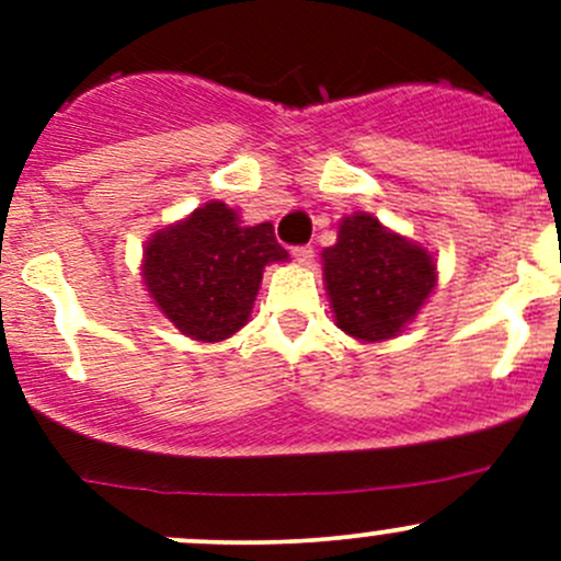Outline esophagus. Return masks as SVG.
<instances>
[{
	"label": "esophagus",
	"mask_w": 561,
	"mask_h": 561,
	"mask_svg": "<svg viewBox=\"0 0 561 561\" xmlns=\"http://www.w3.org/2000/svg\"><path fill=\"white\" fill-rule=\"evenodd\" d=\"M293 257H296L301 265H312L314 263V249L312 247H296V249H293Z\"/></svg>",
	"instance_id": "1"
}]
</instances>
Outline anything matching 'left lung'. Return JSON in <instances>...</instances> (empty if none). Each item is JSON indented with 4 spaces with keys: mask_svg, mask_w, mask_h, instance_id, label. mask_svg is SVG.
Instances as JSON below:
<instances>
[{
    "mask_svg": "<svg viewBox=\"0 0 561 561\" xmlns=\"http://www.w3.org/2000/svg\"><path fill=\"white\" fill-rule=\"evenodd\" d=\"M322 282L336 325L358 342L399 336L437 287L426 247L366 211L342 217L336 244L322 249Z\"/></svg>",
    "mask_w": 561,
    "mask_h": 561,
    "instance_id": "left-lung-1",
    "label": "left lung"
}]
</instances>
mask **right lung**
Instances as JSON below:
<instances>
[{
  "instance_id": "right-lung-1",
  "label": "right lung",
  "mask_w": 561,
  "mask_h": 561,
  "mask_svg": "<svg viewBox=\"0 0 561 561\" xmlns=\"http://www.w3.org/2000/svg\"><path fill=\"white\" fill-rule=\"evenodd\" d=\"M274 225H244L222 201H208L151 233L140 276L154 307L184 336L217 344L249 322L265 265L287 263Z\"/></svg>"
}]
</instances>
